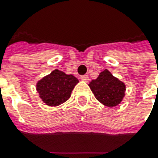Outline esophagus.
<instances>
[{
  "label": "esophagus",
  "instance_id": "obj_1",
  "mask_svg": "<svg viewBox=\"0 0 158 158\" xmlns=\"http://www.w3.org/2000/svg\"><path fill=\"white\" fill-rule=\"evenodd\" d=\"M80 79L83 81V82H88L89 81V76L87 75H84V76H80Z\"/></svg>",
  "mask_w": 158,
  "mask_h": 158
}]
</instances>
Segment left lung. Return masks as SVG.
Here are the masks:
<instances>
[{"label":"left lung","instance_id":"1","mask_svg":"<svg viewBox=\"0 0 158 158\" xmlns=\"http://www.w3.org/2000/svg\"><path fill=\"white\" fill-rule=\"evenodd\" d=\"M89 86L96 98L108 107L119 105L125 97V83L107 69L102 71L97 79L89 82Z\"/></svg>","mask_w":158,"mask_h":158}]
</instances>
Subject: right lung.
<instances>
[{"label": "right lung", "instance_id": "right-lung-1", "mask_svg": "<svg viewBox=\"0 0 158 158\" xmlns=\"http://www.w3.org/2000/svg\"><path fill=\"white\" fill-rule=\"evenodd\" d=\"M78 82V79L74 76L54 69L37 82L36 89L46 106H58L69 98Z\"/></svg>", "mask_w": 158, "mask_h": 158}]
</instances>
